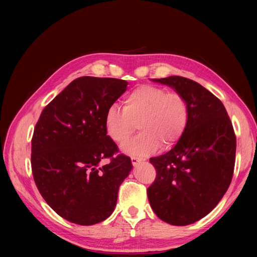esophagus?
I'll return each mask as SVG.
<instances>
[{
	"label": "esophagus",
	"instance_id": "34e87169",
	"mask_svg": "<svg viewBox=\"0 0 257 257\" xmlns=\"http://www.w3.org/2000/svg\"><path fill=\"white\" fill-rule=\"evenodd\" d=\"M141 159H138V158H131V162H133V165H137L139 164L141 162Z\"/></svg>",
	"mask_w": 257,
	"mask_h": 257
}]
</instances>
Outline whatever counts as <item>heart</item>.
<instances>
[{
    "label": "heart",
    "mask_w": 257,
    "mask_h": 257,
    "mask_svg": "<svg viewBox=\"0 0 257 257\" xmlns=\"http://www.w3.org/2000/svg\"><path fill=\"white\" fill-rule=\"evenodd\" d=\"M122 109L111 106L105 115V129L117 145L126 143L138 127L141 134L122 147L124 153L145 158L162 148H171L187 127L189 107L181 94L164 87L143 84L123 98Z\"/></svg>",
    "instance_id": "b5f03b06"
}]
</instances>
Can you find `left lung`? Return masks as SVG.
Wrapping results in <instances>:
<instances>
[{
  "label": "left lung",
  "instance_id": "8db88e82",
  "mask_svg": "<svg viewBox=\"0 0 257 257\" xmlns=\"http://www.w3.org/2000/svg\"><path fill=\"white\" fill-rule=\"evenodd\" d=\"M186 99L187 127L174 148L151 158L157 178L148 198L157 216L173 225H187L207 216L228 190L233 176L236 139L221 100L183 76L153 79Z\"/></svg>",
  "mask_w": 257,
  "mask_h": 257
}]
</instances>
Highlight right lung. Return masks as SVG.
<instances>
[{
	"label": "right lung",
	"mask_w": 257,
	"mask_h": 257,
	"mask_svg": "<svg viewBox=\"0 0 257 257\" xmlns=\"http://www.w3.org/2000/svg\"><path fill=\"white\" fill-rule=\"evenodd\" d=\"M128 82L82 76L48 104L32 139V170L39 193L59 216L81 225L104 221L114 211L130 158L107 136L105 115ZM111 162L100 165V161Z\"/></svg>",
	"instance_id": "obj_1"
}]
</instances>
